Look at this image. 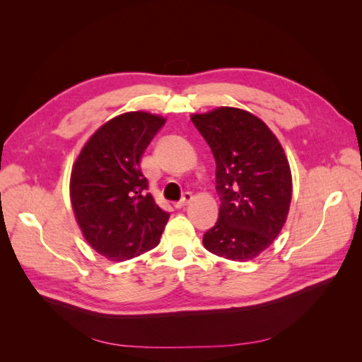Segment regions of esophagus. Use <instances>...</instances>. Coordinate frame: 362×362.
Segmentation results:
<instances>
[{
    "label": "esophagus",
    "instance_id": "34e87169",
    "mask_svg": "<svg viewBox=\"0 0 362 362\" xmlns=\"http://www.w3.org/2000/svg\"><path fill=\"white\" fill-rule=\"evenodd\" d=\"M192 199H193V194H192V193H189V192H185V193L182 194V198H181V201H178V202H175L173 205H175V208H182V206H185V205H189Z\"/></svg>",
    "mask_w": 362,
    "mask_h": 362
}]
</instances>
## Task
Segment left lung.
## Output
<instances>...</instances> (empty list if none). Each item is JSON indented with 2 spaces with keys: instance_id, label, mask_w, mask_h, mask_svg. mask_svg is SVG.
<instances>
[{
  "instance_id": "8db88e82",
  "label": "left lung",
  "mask_w": 362,
  "mask_h": 362,
  "mask_svg": "<svg viewBox=\"0 0 362 362\" xmlns=\"http://www.w3.org/2000/svg\"><path fill=\"white\" fill-rule=\"evenodd\" d=\"M216 161L218 218L202 243L217 257L247 261L278 237L291 201V172L275 134L257 116L233 107L193 115Z\"/></svg>"
}]
</instances>
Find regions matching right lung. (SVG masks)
Listing matches in <instances>:
<instances>
[{
  "mask_svg": "<svg viewBox=\"0 0 362 362\" xmlns=\"http://www.w3.org/2000/svg\"><path fill=\"white\" fill-rule=\"evenodd\" d=\"M164 125L146 112L108 120L87 141L71 175V202L83 235L112 261H127L154 249L168 223L148 193L140 157Z\"/></svg>",
  "mask_w": 362,
  "mask_h": 362,
  "instance_id": "1",
  "label": "right lung"
}]
</instances>
